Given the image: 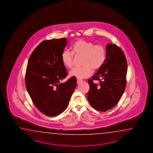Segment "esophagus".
<instances>
[{"label":"esophagus","mask_w":153,"mask_h":153,"mask_svg":"<svg viewBox=\"0 0 153 153\" xmlns=\"http://www.w3.org/2000/svg\"><path fill=\"white\" fill-rule=\"evenodd\" d=\"M82 81V80H80V79H77V84H79L80 83H81V82Z\"/></svg>","instance_id":"esophagus-1"}]
</instances>
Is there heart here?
I'll return each mask as SVG.
<instances>
[{
    "label": "heart",
    "instance_id": "obj_1",
    "mask_svg": "<svg viewBox=\"0 0 153 153\" xmlns=\"http://www.w3.org/2000/svg\"><path fill=\"white\" fill-rule=\"evenodd\" d=\"M72 52L65 50L61 53V61L67 68L71 69L74 63V55L82 56L81 67L75 68L69 72V75L81 79L91 75L92 69L96 71L101 68L106 59V51L104 46L84 39H79L72 45Z\"/></svg>",
    "mask_w": 153,
    "mask_h": 153
}]
</instances>
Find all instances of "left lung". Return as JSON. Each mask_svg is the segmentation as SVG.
<instances>
[{"mask_svg":"<svg viewBox=\"0 0 153 153\" xmlns=\"http://www.w3.org/2000/svg\"><path fill=\"white\" fill-rule=\"evenodd\" d=\"M127 66L123 51L116 44H108L103 65L88 80V98L92 107L106 111L116 105L126 87ZM94 80L100 83H95Z\"/></svg>","mask_w":153,"mask_h":153,"instance_id":"8db88e82","label":"left lung"}]
</instances>
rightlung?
<instances>
[{"label":"right lung","mask_w":153,"mask_h":153,"mask_svg":"<svg viewBox=\"0 0 153 153\" xmlns=\"http://www.w3.org/2000/svg\"><path fill=\"white\" fill-rule=\"evenodd\" d=\"M67 44L66 38L43 41L33 51L27 66V90L36 107L49 117L65 111L76 86L74 76L61 82L68 74L61 61Z\"/></svg>","instance_id":"right-lung-1"}]
</instances>
